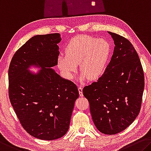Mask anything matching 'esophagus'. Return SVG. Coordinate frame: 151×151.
Segmentation results:
<instances>
[{"label": "esophagus", "instance_id": "1", "mask_svg": "<svg viewBox=\"0 0 151 151\" xmlns=\"http://www.w3.org/2000/svg\"><path fill=\"white\" fill-rule=\"evenodd\" d=\"M78 92H79V95L81 97L83 96V88L81 86H78Z\"/></svg>", "mask_w": 151, "mask_h": 151}]
</instances>
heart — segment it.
<instances>
[{
  "mask_svg": "<svg viewBox=\"0 0 151 151\" xmlns=\"http://www.w3.org/2000/svg\"><path fill=\"white\" fill-rule=\"evenodd\" d=\"M110 45L106 40L91 35H78L72 39L65 47L66 56H60L57 65L63 76L71 79L79 64L83 72L80 80L87 76L91 80L101 76L110 54Z\"/></svg>",
  "mask_w": 151,
  "mask_h": 151,
  "instance_id": "heart-1",
  "label": "heart"
}]
</instances>
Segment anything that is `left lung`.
Returning <instances> with one entry per match:
<instances>
[{
  "label": "left lung",
  "mask_w": 151,
  "mask_h": 151,
  "mask_svg": "<svg viewBox=\"0 0 151 151\" xmlns=\"http://www.w3.org/2000/svg\"><path fill=\"white\" fill-rule=\"evenodd\" d=\"M114 42L111 60L101 77L83 88L97 130L113 135L125 130L139 114L145 87L144 73L128 40L108 32Z\"/></svg>",
  "instance_id": "1"
}]
</instances>
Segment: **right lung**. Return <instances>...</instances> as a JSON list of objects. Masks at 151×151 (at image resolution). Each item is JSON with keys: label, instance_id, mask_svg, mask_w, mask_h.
Returning a JSON list of instances; mask_svg holds the SVG:
<instances>
[{"label": "right lung", "instance_id": "add662e5", "mask_svg": "<svg viewBox=\"0 0 151 151\" xmlns=\"http://www.w3.org/2000/svg\"><path fill=\"white\" fill-rule=\"evenodd\" d=\"M61 40L60 33L34 35L15 52L9 66L12 106L23 128L40 140L65 134L79 96L75 83L52 69L57 65ZM32 67L40 70L32 72Z\"/></svg>", "mask_w": 151, "mask_h": 151}]
</instances>
